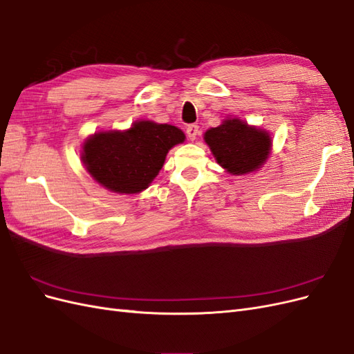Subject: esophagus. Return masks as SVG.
Returning <instances> with one entry per match:
<instances>
[{
	"label": "esophagus",
	"mask_w": 354,
	"mask_h": 354,
	"mask_svg": "<svg viewBox=\"0 0 354 354\" xmlns=\"http://www.w3.org/2000/svg\"><path fill=\"white\" fill-rule=\"evenodd\" d=\"M198 133H199V127H198L196 124H190V125H187V128H186V134H187V138H189V140L194 142L195 138H196V136H198Z\"/></svg>",
	"instance_id": "esophagus-1"
}]
</instances>
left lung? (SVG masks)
Segmentation results:
<instances>
[{
  "label": "left lung",
  "instance_id": "8db88e82",
  "mask_svg": "<svg viewBox=\"0 0 354 354\" xmlns=\"http://www.w3.org/2000/svg\"><path fill=\"white\" fill-rule=\"evenodd\" d=\"M205 142L217 162L230 174H248L260 168L269 156V134L239 120H226L205 133Z\"/></svg>",
  "mask_w": 354,
  "mask_h": 354
}]
</instances>
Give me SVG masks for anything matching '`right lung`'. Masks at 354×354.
I'll return each mask as SVG.
<instances>
[{
    "label": "right lung",
    "instance_id": "right-lung-1",
    "mask_svg": "<svg viewBox=\"0 0 354 354\" xmlns=\"http://www.w3.org/2000/svg\"><path fill=\"white\" fill-rule=\"evenodd\" d=\"M174 125L138 121L128 131L99 133L82 147V160L91 177L116 194H138L162 168L173 146L185 142Z\"/></svg>",
    "mask_w": 354,
    "mask_h": 354
}]
</instances>
